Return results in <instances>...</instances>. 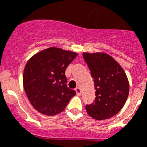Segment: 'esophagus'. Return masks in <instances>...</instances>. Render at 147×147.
Instances as JSON below:
<instances>
[{"label": "esophagus", "instance_id": "34e87169", "mask_svg": "<svg viewBox=\"0 0 147 147\" xmlns=\"http://www.w3.org/2000/svg\"><path fill=\"white\" fill-rule=\"evenodd\" d=\"M76 93L77 95H81V94H82V92H81V89L80 88H76Z\"/></svg>", "mask_w": 147, "mask_h": 147}]
</instances>
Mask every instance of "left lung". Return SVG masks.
<instances>
[{"instance_id":"8db88e82","label":"left lung","mask_w":147,"mask_h":147,"mask_svg":"<svg viewBox=\"0 0 147 147\" xmlns=\"http://www.w3.org/2000/svg\"><path fill=\"white\" fill-rule=\"evenodd\" d=\"M94 79L95 99L86 104L87 113L98 120L111 118L124 106L129 83L122 67L106 53L82 54Z\"/></svg>"}]
</instances>
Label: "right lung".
Listing matches in <instances>:
<instances>
[{
	"mask_svg": "<svg viewBox=\"0 0 147 147\" xmlns=\"http://www.w3.org/2000/svg\"><path fill=\"white\" fill-rule=\"evenodd\" d=\"M77 53L51 47L32 56L25 65L23 86L38 112L54 116L65 110L74 90L67 86L65 71Z\"/></svg>",
	"mask_w": 147,
	"mask_h": 147,
	"instance_id": "1",
	"label": "right lung"
}]
</instances>
